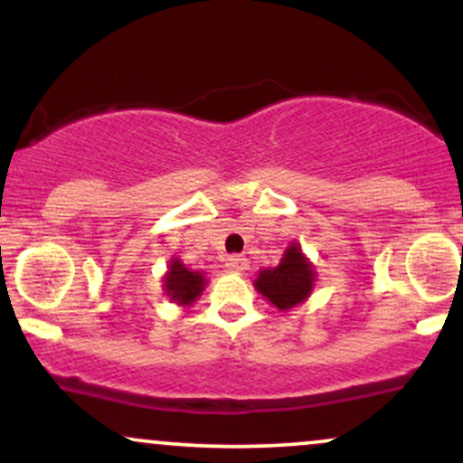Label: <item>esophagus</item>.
<instances>
[{"label":"esophagus","instance_id":"34e87169","mask_svg":"<svg viewBox=\"0 0 463 463\" xmlns=\"http://www.w3.org/2000/svg\"><path fill=\"white\" fill-rule=\"evenodd\" d=\"M226 268L232 269V272H243L248 268V259H243L241 254H232V257L226 259Z\"/></svg>","mask_w":463,"mask_h":463}]
</instances>
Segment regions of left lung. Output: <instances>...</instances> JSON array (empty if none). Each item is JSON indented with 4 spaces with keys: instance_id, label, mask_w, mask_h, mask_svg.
I'll use <instances>...</instances> for the list:
<instances>
[{
    "instance_id": "left-lung-1",
    "label": "left lung",
    "mask_w": 463,
    "mask_h": 463,
    "mask_svg": "<svg viewBox=\"0 0 463 463\" xmlns=\"http://www.w3.org/2000/svg\"><path fill=\"white\" fill-rule=\"evenodd\" d=\"M313 268L302 257L298 246L287 248L279 268L263 269L254 287L279 309H291L309 296L313 287Z\"/></svg>"
}]
</instances>
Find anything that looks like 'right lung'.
Instances as JSON below:
<instances>
[{"instance_id": "right-lung-1", "label": "right lung", "mask_w": 463, "mask_h": 463, "mask_svg": "<svg viewBox=\"0 0 463 463\" xmlns=\"http://www.w3.org/2000/svg\"><path fill=\"white\" fill-rule=\"evenodd\" d=\"M204 276L200 272H189L180 261H172L169 272L165 276V291L176 300L178 305H191L202 294Z\"/></svg>"}]
</instances>
